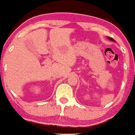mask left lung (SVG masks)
Segmentation results:
<instances>
[{
    "instance_id": "left-lung-1",
    "label": "left lung",
    "mask_w": 135,
    "mask_h": 135,
    "mask_svg": "<svg viewBox=\"0 0 135 135\" xmlns=\"http://www.w3.org/2000/svg\"><path fill=\"white\" fill-rule=\"evenodd\" d=\"M108 38L109 39V40H111V41H114V40L113 38H110V37H108Z\"/></svg>"
}]
</instances>
